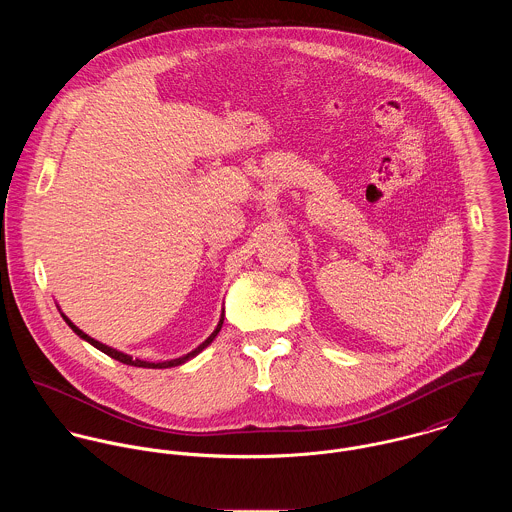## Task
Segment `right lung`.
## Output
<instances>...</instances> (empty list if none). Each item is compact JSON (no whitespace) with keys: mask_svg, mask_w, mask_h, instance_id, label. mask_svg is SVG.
Segmentation results:
<instances>
[{"mask_svg":"<svg viewBox=\"0 0 512 512\" xmlns=\"http://www.w3.org/2000/svg\"><path fill=\"white\" fill-rule=\"evenodd\" d=\"M63 315V319L67 321V325L73 329L74 333L80 337V339H84L86 343H90L92 347H96L98 351H102L104 355H108V357H112V359H116V361H120V363H124V365H132V366H142V368H171V366H179L183 365V363H187L189 359H193V357H197L205 347H209L211 343H213V339L219 335L220 327H222V321H224V311H222V315H220L219 325H217V329L209 335V339L207 341H203L195 351H191V353H187L185 357H179V359H171V361H163V363H149V361H142V359H134V357H130V355H126V353H122V351H116V349H112V347H108V345H102L100 341H96V339H92V337H88L84 331H80L76 325H74L73 321L65 315V313H61Z\"/></svg>","mask_w":512,"mask_h":512,"instance_id":"obj_1","label":"right lung"}]
</instances>
